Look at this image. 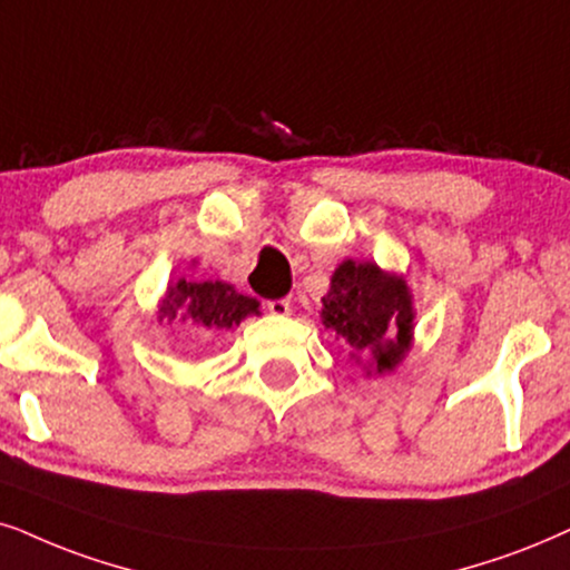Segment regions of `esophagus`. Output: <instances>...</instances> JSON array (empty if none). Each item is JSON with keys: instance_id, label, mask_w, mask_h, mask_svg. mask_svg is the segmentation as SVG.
Returning <instances> with one entry per match:
<instances>
[{"instance_id": "esophagus-1", "label": "esophagus", "mask_w": 570, "mask_h": 570, "mask_svg": "<svg viewBox=\"0 0 570 570\" xmlns=\"http://www.w3.org/2000/svg\"><path fill=\"white\" fill-rule=\"evenodd\" d=\"M265 309H268L271 315H289L292 302L289 299H268L265 302Z\"/></svg>"}]
</instances>
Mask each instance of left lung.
Returning a JSON list of instances; mask_svg holds the SVG:
<instances>
[{"mask_svg": "<svg viewBox=\"0 0 570 570\" xmlns=\"http://www.w3.org/2000/svg\"><path fill=\"white\" fill-rule=\"evenodd\" d=\"M323 326L336 331L350 347V360L365 376H386L400 368L413 347V289L402 273L373 261H344L321 297Z\"/></svg>", "mask_w": 570, "mask_h": 570, "instance_id": "left-lung-1", "label": "left lung"}]
</instances>
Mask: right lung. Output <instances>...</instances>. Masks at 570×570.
Wrapping results in <instances>:
<instances>
[{"mask_svg": "<svg viewBox=\"0 0 570 570\" xmlns=\"http://www.w3.org/2000/svg\"><path fill=\"white\" fill-rule=\"evenodd\" d=\"M249 315H261V302L226 281H170L157 305L160 326L186 323L197 331H232Z\"/></svg>", "mask_w": 570, "mask_h": 570, "instance_id": "1", "label": "right lung"}]
</instances>
